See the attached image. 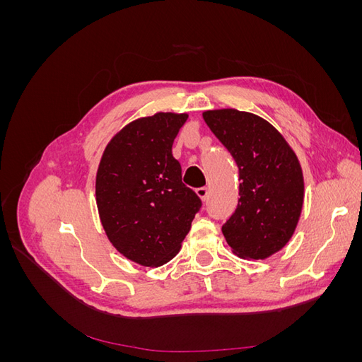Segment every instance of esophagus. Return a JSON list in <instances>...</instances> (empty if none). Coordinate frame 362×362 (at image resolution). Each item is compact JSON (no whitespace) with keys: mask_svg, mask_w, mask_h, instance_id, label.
I'll return each mask as SVG.
<instances>
[{"mask_svg":"<svg viewBox=\"0 0 362 362\" xmlns=\"http://www.w3.org/2000/svg\"><path fill=\"white\" fill-rule=\"evenodd\" d=\"M196 194H198L202 201H206L208 196H210V189H208V187H199V189H196Z\"/></svg>","mask_w":362,"mask_h":362,"instance_id":"esophagus-1","label":"esophagus"}]
</instances>
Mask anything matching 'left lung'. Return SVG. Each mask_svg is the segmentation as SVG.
<instances>
[{"label":"left lung","instance_id":"left-lung-1","mask_svg":"<svg viewBox=\"0 0 362 362\" xmlns=\"http://www.w3.org/2000/svg\"><path fill=\"white\" fill-rule=\"evenodd\" d=\"M202 116L238 166L240 199L222 233L237 257L266 259L288 243L302 213L298 156L275 127L254 113L218 108Z\"/></svg>","mask_w":362,"mask_h":362}]
</instances>
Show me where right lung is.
I'll list each match as a JSON object with an SVG mask.
<instances>
[{"label":"right lung","mask_w":362,"mask_h":362,"mask_svg":"<svg viewBox=\"0 0 362 362\" xmlns=\"http://www.w3.org/2000/svg\"><path fill=\"white\" fill-rule=\"evenodd\" d=\"M187 113L139 117L108 141L96 172V205L110 243L145 267L166 264L189 234L201 199L182 184L172 145Z\"/></svg>","instance_id":"1"}]
</instances>
